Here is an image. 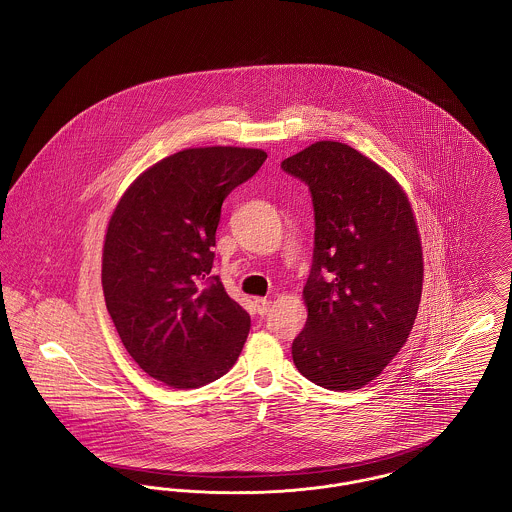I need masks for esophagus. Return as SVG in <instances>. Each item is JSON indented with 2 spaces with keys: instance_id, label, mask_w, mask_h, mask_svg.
Wrapping results in <instances>:
<instances>
[{
  "instance_id": "obj_1",
  "label": "esophagus",
  "mask_w": 512,
  "mask_h": 512,
  "mask_svg": "<svg viewBox=\"0 0 512 512\" xmlns=\"http://www.w3.org/2000/svg\"><path fill=\"white\" fill-rule=\"evenodd\" d=\"M253 307H255V313L263 317V315L269 313L271 301L267 300V298H255V300H253Z\"/></svg>"
}]
</instances>
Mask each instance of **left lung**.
I'll return each instance as SVG.
<instances>
[{
  "mask_svg": "<svg viewBox=\"0 0 512 512\" xmlns=\"http://www.w3.org/2000/svg\"><path fill=\"white\" fill-rule=\"evenodd\" d=\"M280 166L309 187L315 212L307 323L292 358L315 385L356 391L400 352L418 315L414 212L391 174L344 143L319 141Z\"/></svg>",
  "mask_w": 512,
  "mask_h": 512,
  "instance_id": "left-lung-1",
  "label": "left lung"
}]
</instances>
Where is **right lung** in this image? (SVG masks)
I'll return each mask as SVG.
<instances>
[{
	"label": "right lung",
	"mask_w": 512,
	"mask_h": 512,
	"mask_svg": "<svg viewBox=\"0 0 512 512\" xmlns=\"http://www.w3.org/2000/svg\"><path fill=\"white\" fill-rule=\"evenodd\" d=\"M267 152L185 149L129 185L110 218L102 288L121 342L139 367L174 389H197L236 363L249 313L211 276L224 199Z\"/></svg>",
	"instance_id": "add662e5"
}]
</instances>
